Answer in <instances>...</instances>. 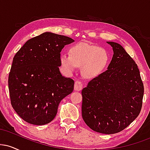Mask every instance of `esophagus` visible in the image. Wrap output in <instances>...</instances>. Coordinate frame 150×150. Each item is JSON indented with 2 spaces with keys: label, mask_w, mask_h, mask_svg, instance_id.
Returning a JSON list of instances; mask_svg holds the SVG:
<instances>
[{
  "label": "esophagus",
  "mask_w": 150,
  "mask_h": 150,
  "mask_svg": "<svg viewBox=\"0 0 150 150\" xmlns=\"http://www.w3.org/2000/svg\"><path fill=\"white\" fill-rule=\"evenodd\" d=\"M82 82L80 80H76L75 82V86H74V89L76 91H80L82 89Z\"/></svg>",
  "instance_id": "1"
}]
</instances>
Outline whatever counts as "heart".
Instances as JSON below:
<instances>
[{"label":"heart","mask_w":150,"mask_h":150,"mask_svg":"<svg viewBox=\"0 0 150 150\" xmlns=\"http://www.w3.org/2000/svg\"><path fill=\"white\" fill-rule=\"evenodd\" d=\"M69 54L63 53L60 56L62 68L71 73L77 67H82V75L88 78L100 74L108 62L107 53L102 48L85 42L72 46Z\"/></svg>","instance_id":"1"}]
</instances>
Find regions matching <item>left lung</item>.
Instances as JSON below:
<instances>
[{"label":"left lung","mask_w":150,"mask_h":150,"mask_svg":"<svg viewBox=\"0 0 150 150\" xmlns=\"http://www.w3.org/2000/svg\"><path fill=\"white\" fill-rule=\"evenodd\" d=\"M107 43L113 48L112 60L82 90V116L94 131L109 135L124 130L140 114L144 85L137 64L123 46Z\"/></svg>","instance_id":"obj_1"}]
</instances>
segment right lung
<instances>
[{
	"label": "right lung",
	"mask_w": 150,
	"mask_h": 150,
	"mask_svg": "<svg viewBox=\"0 0 150 150\" xmlns=\"http://www.w3.org/2000/svg\"><path fill=\"white\" fill-rule=\"evenodd\" d=\"M65 36L44 32L29 39L13 58L8 76L10 102L30 124L52 121L60 102L74 89V80L59 70L62 49L73 42Z\"/></svg>",
	"instance_id": "1"
}]
</instances>
